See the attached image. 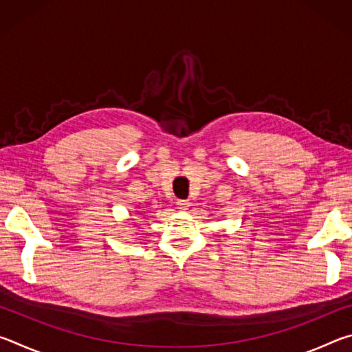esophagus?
I'll use <instances>...</instances> for the list:
<instances>
[{
  "label": "esophagus",
  "mask_w": 352,
  "mask_h": 352,
  "mask_svg": "<svg viewBox=\"0 0 352 352\" xmlns=\"http://www.w3.org/2000/svg\"><path fill=\"white\" fill-rule=\"evenodd\" d=\"M189 206H190L189 200H178V201H177V208H178V210H180V211H188Z\"/></svg>",
  "instance_id": "1"
}]
</instances>
